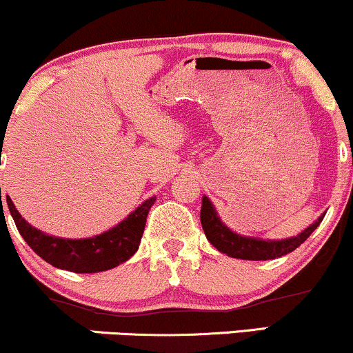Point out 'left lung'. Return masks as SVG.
I'll use <instances>...</instances> for the list:
<instances>
[{
	"label": "left lung",
	"instance_id": "obj_1",
	"mask_svg": "<svg viewBox=\"0 0 353 353\" xmlns=\"http://www.w3.org/2000/svg\"><path fill=\"white\" fill-rule=\"evenodd\" d=\"M323 216H325V212L297 236L281 239V241L274 239L272 241V239L249 237L234 232L221 221L216 208L208 196H202L201 208V224L208 241L216 247L219 252L234 259H242V261H269V259H277L292 252L319 228L320 222L323 221Z\"/></svg>",
	"mask_w": 353,
	"mask_h": 353
}]
</instances>
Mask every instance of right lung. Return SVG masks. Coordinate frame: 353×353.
Here are the masks:
<instances>
[{
	"label": "right lung",
	"instance_id": "add662e5",
	"mask_svg": "<svg viewBox=\"0 0 353 353\" xmlns=\"http://www.w3.org/2000/svg\"><path fill=\"white\" fill-rule=\"evenodd\" d=\"M6 202L19 234L43 261H46L52 267H58V269L70 270V272L94 274L114 269L136 254L144 232L145 217H148L149 209L156 202V196L149 197L143 204L137 205L124 221H121L114 228L86 239L50 236V234L31 225L26 219H23L10 196H6Z\"/></svg>",
	"mask_w": 353,
	"mask_h": 353
}]
</instances>
